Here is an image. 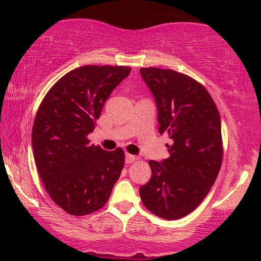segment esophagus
Here are the masks:
<instances>
[{"label": "esophagus", "instance_id": "34e87169", "mask_svg": "<svg viewBox=\"0 0 261 261\" xmlns=\"http://www.w3.org/2000/svg\"><path fill=\"white\" fill-rule=\"evenodd\" d=\"M135 160H138V156L129 154V153H126V164H132L134 163Z\"/></svg>", "mask_w": 261, "mask_h": 261}]
</instances>
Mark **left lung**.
Listing matches in <instances>:
<instances>
[{
	"label": "left lung",
	"instance_id": "left-lung-1",
	"mask_svg": "<svg viewBox=\"0 0 261 261\" xmlns=\"http://www.w3.org/2000/svg\"><path fill=\"white\" fill-rule=\"evenodd\" d=\"M140 73L154 96L159 133L172 139L169 158L148 162L152 177L140 197L154 215L177 220L201 204L220 172V113L208 90L187 74L158 67H141Z\"/></svg>",
	"mask_w": 261,
	"mask_h": 261
}]
</instances>
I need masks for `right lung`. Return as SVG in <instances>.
I'll use <instances>...</instances> for the list:
<instances>
[{"mask_svg": "<svg viewBox=\"0 0 261 261\" xmlns=\"http://www.w3.org/2000/svg\"><path fill=\"white\" fill-rule=\"evenodd\" d=\"M130 70L78 67L60 78L39 107L32 129L35 165L49 197L70 215L101 209L123 169L122 148L105 151L89 144L88 135L109 95Z\"/></svg>", "mask_w": 261, "mask_h": 261, "instance_id": "right-lung-1", "label": "right lung"}]
</instances>
